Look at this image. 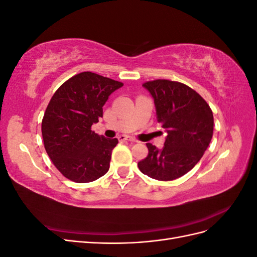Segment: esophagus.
Segmentation results:
<instances>
[{
	"label": "esophagus",
	"mask_w": 257,
	"mask_h": 257,
	"mask_svg": "<svg viewBox=\"0 0 257 257\" xmlns=\"http://www.w3.org/2000/svg\"><path fill=\"white\" fill-rule=\"evenodd\" d=\"M119 141H127V142H132V143H136L137 141L135 138H133V137H131V136H124V135H122V136H120L119 137Z\"/></svg>",
	"instance_id": "obj_1"
}]
</instances>
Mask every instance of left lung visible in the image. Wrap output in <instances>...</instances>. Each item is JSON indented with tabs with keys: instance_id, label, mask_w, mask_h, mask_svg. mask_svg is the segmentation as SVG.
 Instances as JSON below:
<instances>
[{
	"instance_id": "left-lung-1",
	"label": "left lung",
	"mask_w": 257,
	"mask_h": 257,
	"mask_svg": "<svg viewBox=\"0 0 257 257\" xmlns=\"http://www.w3.org/2000/svg\"><path fill=\"white\" fill-rule=\"evenodd\" d=\"M143 87L152 95L158 122L167 136L162 149L147 144L149 153L138 162V168L160 181L175 180L189 173L207 150L213 134L212 110L184 83L157 79Z\"/></svg>"
}]
</instances>
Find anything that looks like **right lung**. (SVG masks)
I'll return each instance as SVG.
<instances>
[{
	"label": "right lung",
	"instance_id": "obj_1",
	"mask_svg": "<svg viewBox=\"0 0 257 257\" xmlns=\"http://www.w3.org/2000/svg\"><path fill=\"white\" fill-rule=\"evenodd\" d=\"M122 82L95 73L73 76L56 91L42 121L44 146L53 165L65 178L87 183L109 169L116 138L91 130L103 116V106Z\"/></svg>",
	"mask_w": 257,
	"mask_h": 257
}]
</instances>
